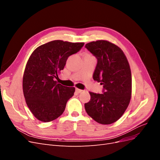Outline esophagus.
<instances>
[{
  "label": "esophagus",
  "mask_w": 160,
  "mask_h": 160,
  "mask_svg": "<svg viewBox=\"0 0 160 160\" xmlns=\"http://www.w3.org/2000/svg\"><path fill=\"white\" fill-rule=\"evenodd\" d=\"M75 91H76V93H81V92H83V90H81V89H75Z\"/></svg>",
  "instance_id": "34e87169"
}]
</instances>
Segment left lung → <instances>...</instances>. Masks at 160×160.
Wrapping results in <instances>:
<instances>
[{
	"instance_id": "left-lung-1",
	"label": "left lung",
	"mask_w": 160,
	"mask_h": 160,
	"mask_svg": "<svg viewBox=\"0 0 160 160\" xmlns=\"http://www.w3.org/2000/svg\"><path fill=\"white\" fill-rule=\"evenodd\" d=\"M98 59L93 79L103 85V93L89 92L86 112L101 124L118 121L128 108L132 96V72L126 57L119 47L99 40L85 45Z\"/></svg>"
}]
</instances>
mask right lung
<instances>
[{"instance_id": "1", "label": "right lung", "mask_w": 160, "mask_h": 160, "mask_svg": "<svg viewBox=\"0 0 160 160\" xmlns=\"http://www.w3.org/2000/svg\"><path fill=\"white\" fill-rule=\"evenodd\" d=\"M83 45L84 42L56 40L32 52L24 72L22 89L27 105L37 119L51 122L64 112L75 88L57 83L54 79L64 69L68 57Z\"/></svg>"}]
</instances>
